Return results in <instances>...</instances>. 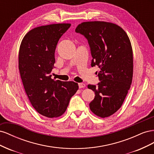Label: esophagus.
I'll list each match as a JSON object with an SVG mask.
<instances>
[{
	"label": "esophagus",
	"instance_id": "1",
	"mask_svg": "<svg viewBox=\"0 0 154 154\" xmlns=\"http://www.w3.org/2000/svg\"><path fill=\"white\" fill-rule=\"evenodd\" d=\"M78 87L80 88H84L85 87V85L83 83H78Z\"/></svg>",
	"mask_w": 154,
	"mask_h": 154
}]
</instances>
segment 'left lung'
Listing matches in <instances>:
<instances>
[{
	"instance_id": "8db88e82",
	"label": "left lung",
	"mask_w": 154,
	"mask_h": 154,
	"mask_svg": "<svg viewBox=\"0 0 154 154\" xmlns=\"http://www.w3.org/2000/svg\"><path fill=\"white\" fill-rule=\"evenodd\" d=\"M75 31L88 40L91 66L100 69L97 86H87L95 93L90 109L99 117H109L122 106L132 83L133 53L130 39L122 27L110 22H82Z\"/></svg>"
}]
</instances>
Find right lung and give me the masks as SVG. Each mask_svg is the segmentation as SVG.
<instances>
[{
  "mask_svg": "<svg viewBox=\"0 0 154 154\" xmlns=\"http://www.w3.org/2000/svg\"><path fill=\"white\" fill-rule=\"evenodd\" d=\"M71 24H54L31 29L22 40L18 69L26 94L41 115L53 118L66 112L78 89L77 83L51 78L58 42Z\"/></svg>",
  "mask_w": 154,
  "mask_h": 154,
  "instance_id": "right-lung-1",
  "label": "right lung"
}]
</instances>
